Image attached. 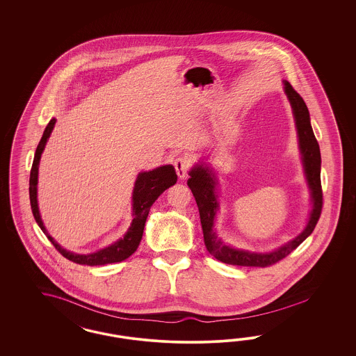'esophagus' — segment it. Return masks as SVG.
Returning <instances> with one entry per match:
<instances>
[{"instance_id":"1","label":"esophagus","mask_w":356,"mask_h":356,"mask_svg":"<svg viewBox=\"0 0 356 356\" xmlns=\"http://www.w3.org/2000/svg\"><path fill=\"white\" fill-rule=\"evenodd\" d=\"M173 165L176 168V173L180 179H185L188 176V171H189V167H191V162L188 158L185 156H179L175 159Z\"/></svg>"}]
</instances>
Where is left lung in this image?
Returning a JSON list of instances; mask_svg holds the SVG:
<instances>
[{"label":"left lung","instance_id":"obj_1","mask_svg":"<svg viewBox=\"0 0 356 356\" xmlns=\"http://www.w3.org/2000/svg\"><path fill=\"white\" fill-rule=\"evenodd\" d=\"M283 88L291 104L295 127L298 131L299 150L302 155L300 159H302V170L305 175L307 185L309 188L311 206H312L307 225L298 236L271 252H250L247 249H238L234 245L227 244L222 237L218 236L214 228L216 213L219 211V201H218L219 197L216 191L218 179L214 170L205 163L200 162L189 171L191 177L188 180V186L191 188L200 210L206 249L211 256H214L216 259L228 265L265 268L278 262L286 256H289L293 249L298 248L302 241L312 234L321 216V209H323L321 154H320V146L313 133L309 111L305 106L302 97L293 90L290 82L283 81Z\"/></svg>","mask_w":356,"mask_h":356}]
</instances>
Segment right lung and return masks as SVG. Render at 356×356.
I'll list each match as a JSON object with an SVG mask.
<instances>
[{"label":"right lung","instance_id":"right-lung-1","mask_svg":"<svg viewBox=\"0 0 356 356\" xmlns=\"http://www.w3.org/2000/svg\"><path fill=\"white\" fill-rule=\"evenodd\" d=\"M56 119H52L47 128L44 130L43 137L38 145V149L35 151L33 156V168L30 173V202H31V210H33V218L38 223V226L42 228L45 236L49 238V241L54 245L65 259H70L79 265H88V266H97V265H107L113 262H121L124 259L130 257L140 245V238L143 235V228L146 219L149 216L150 207L152 204L158 200V197L170 186H172L177 181V175L175 171L172 164L161 165L158 168H154L152 171H145L138 173L133 194H131V209H133V220L130 223L128 231L125 235L115 241L113 244L108 245L106 248L97 250L94 253L88 254H79L70 250L63 248L54 237L51 236L44 226L39 205H38V175H39V163L43 154L47 140L49 138L51 133L54 128Z\"/></svg>","mask_w":356,"mask_h":356}]
</instances>
